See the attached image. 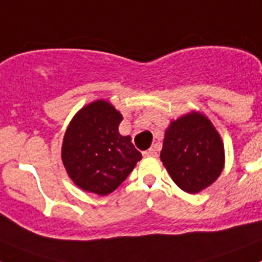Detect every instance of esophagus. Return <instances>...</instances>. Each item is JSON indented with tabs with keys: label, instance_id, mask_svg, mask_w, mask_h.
Listing matches in <instances>:
<instances>
[{
	"label": "esophagus",
	"instance_id": "1",
	"mask_svg": "<svg viewBox=\"0 0 262 262\" xmlns=\"http://www.w3.org/2000/svg\"><path fill=\"white\" fill-rule=\"evenodd\" d=\"M143 155H144L145 157H156L157 149L155 147H152V148H149V149H147V151L143 152Z\"/></svg>",
	"mask_w": 262,
	"mask_h": 262
}]
</instances>
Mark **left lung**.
I'll return each instance as SVG.
<instances>
[{"mask_svg": "<svg viewBox=\"0 0 262 262\" xmlns=\"http://www.w3.org/2000/svg\"><path fill=\"white\" fill-rule=\"evenodd\" d=\"M160 159L180 189L196 194L221 176L224 145L209 118L191 111L170 122Z\"/></svg>", "mask_w": 262, "mask_h": 262, "instance_id": "8db88e82", "label": "left lung"}]
</instances>
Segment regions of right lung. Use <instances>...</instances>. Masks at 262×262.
I'll return each mask as SVG.
<instances>
[{"mask_svg":"<svg viewBox=\"0 0 262 262\" xmlns=\"http://www.w3.org/2000/svg\"><path fill=\"white\" fill-rule=\"evenodd\" d=\"M122 114L98 99L81 108L64 135L61 160L67 173L82 190L107 195L133 172L142 154L129 136L118 131Z\"/></svg>","mask_w":262,"mask_h":262,"instance_id":"obj_1","label":"right lung"}]
</instances>
